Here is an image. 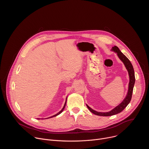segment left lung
<instances>
[{
    "mask_svg": "<svg viewBox=\"0 0 149 149\" xmlns=\"http://www.w3.org/2000/svg\"><path fill=\"white\" fill-rule=\"evenodd\" d=\"M111 50L117 54L118 57L123 62L126 70H127V71H128L129 76V87H128V91H127V95L125 97L124 99L123 100V101L120 104H119L117 106H116V107H114L113 109H112L111 111L109 112H98V111H95L93 109H92L91 107H90L87 104H86L87 107H88L89 110L91 113H93V114L97 116H113L121 113L127 107V106L128 105V104L130 103L131 101L133 88L135 84L136 79H135L134 71L133 67L132 64V63L129 61V59L121 52V51L119 49V48L117 47L114 46L112 47Z\"/></svg>",
    "mask_w": 149,
    "mask_h": 149,
    "instance_id": "obj_1",
    "label": "left lung"
}]
</instances>
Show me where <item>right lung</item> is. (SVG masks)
I'll return each mask as SVG.
<instances>
[{
  "label": "right lung",
  "instance_id": "1",
  "mask_svg": "<svg viewBox=\"0 0 149 149\" xmlns=\"http://www.w3.org/2000/svg\"><path fill=\"white\" fill-rule=\"evenodd\" d=\"M67 98H66V100H65V104H64V105H63V108L62 109V110L60 111H59L57 114H55V115H54V116H51V117H48V118H44V119H47V118H52V117H55V116H58L59 114H60L62 111H63V109H65V105H66V103H67ZM37 119H38V120H39L40 118H37ZM44 119V118H43Z\"/></svg>",
  "mask_w": 149,
  "mask_h": 149
}]
</instances>
